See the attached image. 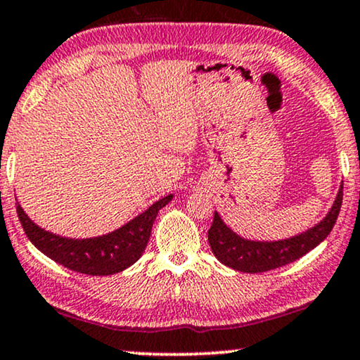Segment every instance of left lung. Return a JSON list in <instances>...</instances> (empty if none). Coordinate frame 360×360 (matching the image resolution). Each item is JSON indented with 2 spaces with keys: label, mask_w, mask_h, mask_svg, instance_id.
Segmentation results:
<instances>
[{
  "label": "left lung",
  "mask_w": 360,
  "mask_h": 360,
  "mask_svg": "<svg viewBox=\"0 0 360 360\" xmlns=\"http://www.w3.org/2000/svg\"><path fill=\"white\" fill-rule=\"evenodd\" d=\"M342 186L333 201L332 210L317 226L310 228L309 231L280 241H251L238 236L231 231L218 213H214L213 224L207 231V240L213 250L214 257L229 268L245 274H263V271L275 270L288 263L295 262L304 255L314 250L330 235L337 216L342 206Z\"/></svg>",
  "instance_id": "8db88e82"
}]
</instances>
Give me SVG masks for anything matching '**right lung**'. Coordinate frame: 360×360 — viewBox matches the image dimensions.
I'll use <instances>...</instances> for the list:
<instances>
[{
    "label": "right lung",
    "instance_id": "right-lung-1",
    "mask_svg": "<svg viewBox=\"0 0 360 360\" xmlns=\"http://www.w3.org/2000/svg\"><path fill=\"white\" fill-rule=\"evenodd\" d=\"M171 199L172 194L159 199L149 210L109 235L85 238V240H73V238H63L45 231L28 218L20 205L16 206V213L28 240L43 255L72 271L103 276L119 274L141 258L149 241L155 216Z\"/></svg>",
    "mask_w": 360,
    "mask_h": 360
}]
</instances>
